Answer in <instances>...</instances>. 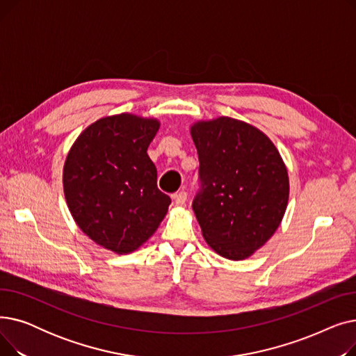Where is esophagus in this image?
I'll return each instance as SVG.
<instances>
[{
    "mask_svg": "<svg viewBox=\"0 0 356 356\" xmlns=\"http://www.w3.org/2000/svg\"><path fill=\"white\" fill-rule=\"evenodd\" d=\"M173 199H175V203L177 204V207H183V204L186 203V200H188V193H186V192L175 193Z\"/></svg>",
    "mask_w": 356,
    "mask_h": 356,
    "instance_id": "esophagus-1",
    "label": "esophagus"
}]
</instances>
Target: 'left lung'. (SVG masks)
<instances>
[{"instance_id":"1","label":"left lung","mask_w":356,"mask_h":356,"mask_svg":"<svg viewBox=\"0 0 356 356\" xmlns=\"http://www.w3.org/2000/svg\"><path fill=\"white\" fill-rule=\"evenodd\" d=\"M200 189L192 208L208 245L245 259L277 231L289 202L286 164L271 140L244 121L219 117L191 127Z\"/></svg>"}]
</instances>
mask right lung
Instances as JSON below:
<instances>
[{"mask_svg":"<svg viewBox=\"0 0 356 356\" xmlns=\"http://www.w3.org/2000/svg\"><path fill=\"white\" fill-rule=\"evenodd\" d=\"M160 122L120 114L90 124L73 143L63 167V191L78 227L98 245L136 251L159 228L170 197L157 188L147 148Z\"/></svg>","mask_w":356,"mask_h":356,"instance_id":"right-lung-1","label":"right lung"}]
</instances>
